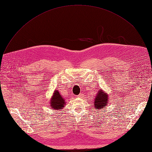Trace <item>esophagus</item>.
I'll return each mask as SVG.
<instances>
[{"label": "esophagus", "instance_id": "1", "mask_svg": "<svg viewBox=\"0 0 152 152\" xmlns=\"http://www.w3.org/2000/svg\"><path fill=\"white\" fill-rule=\"evenodd\" d=\"M77 97H79V98H82V97H83V94H79V95H77Z\"/></svg>", "mask_w": 152, "mask_h": 152}]
</instances>
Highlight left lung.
Here are the masks:
<instances>
[{
	"instance_id": "left-lung-1",
	"label": "left lung",
	"mask_w": 152,
	"mask_h": 152,
	"mask_svg": "<svg viewBox=\"0 0 152 152\" xmlns=\"http://www.w3.org/2000/svg\"><path fill=\"white\" fill-rule=\"evenodd\" d=\"M94 105L95 109L104 108L108 104V95L107 94L103 92L101 89L97 94V97L94 100Z\"/></svg>"
}]
</instances>
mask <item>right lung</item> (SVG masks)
Masks as SVG:
<instances>
[{
	"instance_id": "obj_1",
	"label": "right lung",
	"mask_w": 152,
	"mask_h": 152,
	"mask_svg": "<svg viewBox=\"0 0 152 152\" xmlns=\"http://www.w3.org/2000/svg\"><path fill=\"white\" fill-rule=\"evenodd\" d=\"M50 104L52 108L58 110L61 109L65 105V101L58 91L54 92L53 97L50 100Z\"/></svg>"
}]
</instances>
